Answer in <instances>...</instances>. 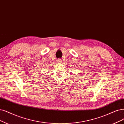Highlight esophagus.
Segmentation results:
<instances>
[{
  "mask_svg": "<svg viewBox=\"0 0 124 124\" xmlns=\"http://www.w3.org/2000/svg\"><path fill=\"white\" fill-rule=\"evenodd\" d=\"M57 62H58V63H60V62H62V60H61V59H58V60H57Z\"/></svg>",
  "mask_w": 124,
  "mask_h": 124,
  "instance_id": "34e87169",
  "label": "esophagus"
}]
</instances>
